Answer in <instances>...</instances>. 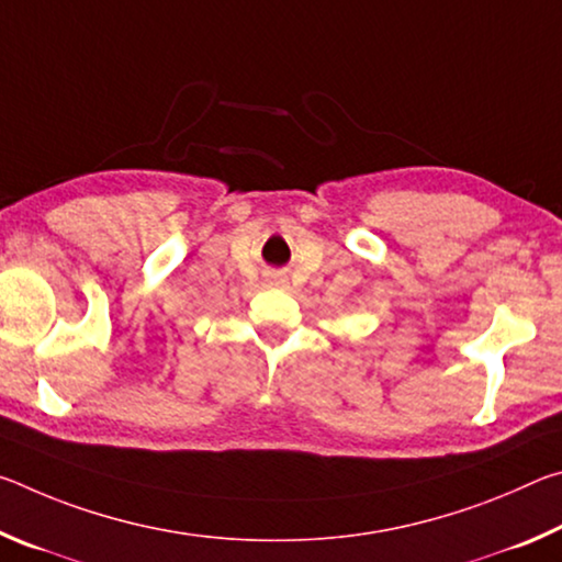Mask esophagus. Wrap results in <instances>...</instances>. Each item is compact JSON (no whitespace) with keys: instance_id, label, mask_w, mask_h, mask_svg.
Listing matches in <instances>:
<instances>
[{"instance_id":"esophagus-1","label":"esophagus","mask_w":562,"mask_h":562,"mask_svg":"<svg viewBox=\"0 0 562 562\" xmlns=\"http://www.w3.org/2000/svg\"><path fill=\"white\" fill-rule=\"evenodd\" d=\"M270 282H278V284H282V282H284V280H282V278H272V280H270Z\"/></svg>"}]
</instances>
